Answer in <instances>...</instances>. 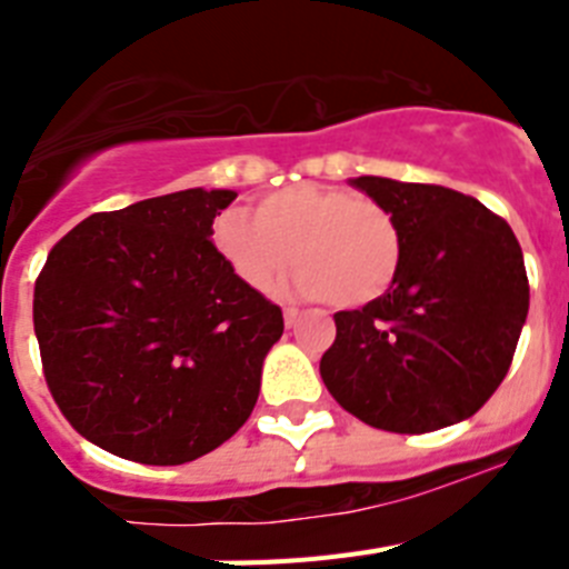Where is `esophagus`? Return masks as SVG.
Returning a JSON list of instances; mask_svg holds the SVG:
<instances>
[{"instance_id":"1","label":"esophagus","mask_w":569,"mask_h":569,"mask_svg":"<svg viewBox=\"0 0 569 569\" xmlns=\"http://www.w3.org/2000/svg\"><path fill=\"white\" fill-rule=\"evenodd\" d=\"M299 310L296 308H284V325H288V328H296V321H299Z\"/></svg>"}]
</instances>
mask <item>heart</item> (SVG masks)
Listing matches in <instances>:
<instances>
[{
  "instance_id": "heart-1",
  "label": "heart",
  "mask_w": 569,
  "mask_h": 569,
  "mask_svg": "<svg viewBox=\"0 0 569 569\" xmlns=\"http://www.w3.org/2000/svg\"><path fill=\"white\" fill-rule=\"evenodd\" d=\"M213 244L250 290L273 288L299 264L290 288L336 308H365L393 288L401 230L385 204L336 184H290L256 202L253 216L228 210L213 222Z\"/></svg>"
}]
</instances>
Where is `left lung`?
Masks as SVG:
<instances>
[{
  "mask_svg": "<svg viewBox=\"0 0 569 569\" xmlns=\"http://www.w3.org/2000/svg\"><path fill=\"white\" fill-rule=\"evenodd\" d=\"M396 216L401 268L361 310H339L321 379L365 425L430 433L470 419L496 393L530 308L510 224L441 184L353 179Z\"/></svg>",
  "mask_w": 569,
  "mask_h": 569,
  "instance_id": "1",
  "label": "left lung"
}]
</instances>
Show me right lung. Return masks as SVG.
I'll return each mask as SVG.
<instances>
[{"mask_svg": "<svg viewBox=\"0 0 569 569\" xmlns=\"http://www.w3.org/2000/svg\"><path fill=\"white\" fill-rule=\"evenodd\" d=\"M190 188L93 213L53 244L33 288L48 390L79 436L139 465H184L253 413L279 305L224 264Z\"/></svg>", "mask_w": 569, "mask_h": 569, "instance_id": "right-lung-1", "label": "right lung"}]
</instances>
